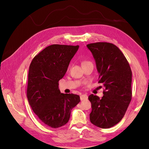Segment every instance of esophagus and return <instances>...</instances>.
Masks as SVG:
<instances>
[{"label": "esophagus", "mask_w": 149, "mask_h": 149, "mask_svg": "<svg viewBox=\"0 0 149 149\" xmlns=\"http://www.w3.org/2000/svg\"><path fill=\"white\" fill-rule=\"evenodd\" d=\"M88 99V95H86V94H83V95H81L80 96V100L81 101H83V100H86Z\"/></svg>", "instance_id": "34e87169"}]
</instances>
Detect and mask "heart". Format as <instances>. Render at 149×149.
<instances>
[{
    "instance_id": "heart-1",
    "label": "heart",
    "mask_w": 149,
    "mask_h": 149,
    "mask_svg": "<svg viewBox=\"0 0 149 149\" xmlns=\"http://www.w3.org/2000/svg\"><path fill=\"white\" fill-rule=\"evenodd\" d=\"M89 61H83V63H82V65H83V64H85V63H89Z\"/></svg>"
}]
</instances>
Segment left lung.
I'll return each mask as SVG.
<instances>
[{
  "label": "left lung",
  "mask_w": 149,
  "mask_h": 149,
  "mask_svg": "<svg viewBox=\"0 0 149 149\" xmlns=\"http://www.w3.org/2000/svg\"><path fill=\"white\" fill-rule=\"evenodd\" d=\"M96 63L99 83L104 88L103 97L91 94L90 121L108 129L123 118L132 100V70L124 55L115 45L97 42L87 45ZM101 88V86H100Z\"/></svg>",
  "instance_id": "left-lung-1"
}]
</instances>
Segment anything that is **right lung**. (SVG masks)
I'll list each match as a JSON object with an SVG mask.
<instances>
[{
    "label": "right lung",
    "instance_id": "right-lung-1",
    "mask_svg": "<svg viewBox=\"0 0 149 149\" xmlns=\"http://www.w3.org/2000/svg\"><path fill=\"white\" fill-rule=\"evenodd\" d=\"M79 48V45H50L36 56L30 64L28 102L40 121L52 128L65 125L72 109L80 101L79 95L62 93L58 88V81Z\"/></svg>",
    "mask_w": 149,
    "mask_h": 149
}]
</instances>
